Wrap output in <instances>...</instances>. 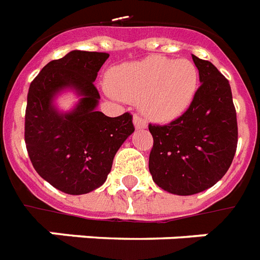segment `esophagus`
Masks as SVG:
<instances>
[{
  "mask_svg": "<svg viewBox=\"0 0 260 260\" xmlns=\"http://www.w3.org/2000/svg\"><path fill=\"white\" fill-rule=\"evenodd\" d=\"M134 124L136 129H144V128H147V121L143 117H140L139 114H135L134 116Z\"/></svg>",
  "mask_w": 260,
  "mask_h": 260,
  "instance_id": "34e87169",
  "label": "esophagus"
}]
</instances>
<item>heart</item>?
<instances>
[{
  "mask_svg": "<svg viewBox=\"0 0 260 260\" xmlns=\"http://www.w3.org/2000/svg\"><path fill=\"white\" fill-rule=\"evenodd\" d=\"M106 87L124 101H140L146 116L170 121L193 102L198 87V70L187 59L147 56L113 67Z\"/></svg>",
  "mask_w": 260,
  "mask_h": 260,
  "instance_id": "1",
  "label": "heart"
}]
</instances>
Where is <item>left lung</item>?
<instances>
[{"mask_svg": "<svg viewBox=\"0 0 260 260\" xmlns=\"http://www.w3.org/2000/svg\"><path fill=\"white\" fill-rule=\"evenodd\" d=\"M201 86L185 113L166 125L150 124L154 146L148 169L159 187L191 196L217 183L238 147V120L228 79L193 55Z\"/></svg>", "mask_w": 260, "mask_h": 260, "instance_id": "obj_1", "label": "left lung"}]
</instances>
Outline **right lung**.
<instances>
[{"mask_svg":"<svg viewBox=\"0 0 260 260\" xmlns=\"http://www.w3.org/2000/svg\"><path fill=\"white\" fill-rule=\"evenodd\" d=\"M109 58L106 52L71 51L51 60L30 82L25 109V144L35 170L67 194H86L106 181L118 148L135 131L132 114L108 117L95 110L94 81ZM63 88L83 97L74 111L59 114L52 105Z\"/></svg>","mask_w":260,"mask_h":260,"instance_id":"add662e5","label":"right lung"}]
</instances>
